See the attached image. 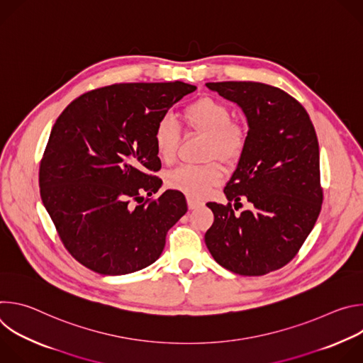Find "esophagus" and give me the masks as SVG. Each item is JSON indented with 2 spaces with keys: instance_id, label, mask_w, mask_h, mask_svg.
<instances>
[{
  "instance_id": "34e87169",
  "label": "esophagus",
  "mask_w": 363,
  "mask_h": 363,
  "mask_svg": "<svg viewBox=\"0 0 363 363\" xmlns=\"http://www.w3.org/2000/svg\"><path fill=\"white\" fill-rule=\"evenodd\" d=\"M186 202H188V208H189V210L199 208V206L203 203L201 199H198V198H192V196H188V198H186Z\"/></svg>"
}]
</instances>
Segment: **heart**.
Here are the masks:
<instances>
[{
    "mask_svg": "<svg viewBox=\"0 0 363 363\" xmlns=\"http://www.w3.org/2000/svg\"><path fill=\"white\" fill-rule=\"evenodd\" d=\"M186 128L205 133L208 140L205 145V158H218L224 162H234L245 146L244 130L233 123V113L223 101L213 97H201L182 112ZM179 126L171 116L161 118L155 125L152 140L158 158L171 164L178 150ZM224 169L217 162L205 165H182L167 174L165 182L171 189L188 196H203L214 185L220 184Z\"/></svg>",
    "mask_w": 363,
    "mask_h": 363,
    "instance_id": "heart-1",
    "label": "heart"
}]
</instances>
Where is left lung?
Wrapping results in <instances>:
<instances>
[{"instance_id":"left-lung-1","label":"left lung","mask_w":363,"mask_h":363,"mask_svg":"<svg viewBox=\"0 0 363 363\" xmlns=\"http://www.w3.org/2000/svg\"><path fill=\"white\" fill-rule=\"evenodd\" d=\"M242 111L248 132L224 188L228 205L208 202L214 224L205 244L214 260L240 276H263L286 266L319 217V142L307 112L286 91L257 82L206 83ZM247 199L235 216L230 201Z\"/></svg>"}]
</instances>
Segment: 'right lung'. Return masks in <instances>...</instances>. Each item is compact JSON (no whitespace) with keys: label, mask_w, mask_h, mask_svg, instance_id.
<instances>
[{"label":"right lung","mask_w":363,"mask_h":363,"mask_svg":"<svg viewBox=\"0 0 363 363\" xmlns=\"http://www.w3.org/2000/svg\"><path fill=\"white\" fill-rule=\"evenodd\" d=\"M196 87L184 82L122 83L82 94L51 129L40 194L69 252L106 276L142 270L160 258L168 230L186 213L182 192L161 169L152 133L169 108Z\"/></svg>","instance_id":"right-lung-1"}]
</instances>
